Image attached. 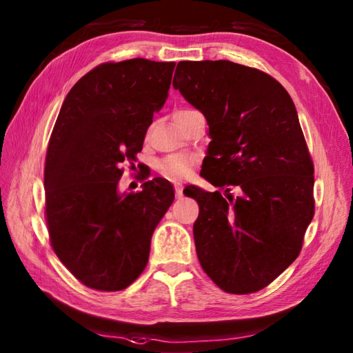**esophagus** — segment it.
<instances>
[{
	"mask_svg": "<svg viewBox=\"0 0 353 353\" xmlns=\"http://www.w3.org/2000/svg\"><path fill=\"white\" fill-rule=\"evenodd\" d=\"M183 197V191H182V186L181 185H176V199H182Z\"/></svg>",
	"mask_w": 353,
	"mask_h": 353,
	"instance_id": "1",
	"label": "esophagus"
}]
</instances>
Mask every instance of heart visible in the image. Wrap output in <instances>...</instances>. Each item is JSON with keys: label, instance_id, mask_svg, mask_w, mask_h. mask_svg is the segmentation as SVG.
Listing matches in <instances>:
<instances>
[{"label": "heart", "instance_id": "b5f03b06", "mask_svg": "<svg viewBox=\"0 0 353 353\" xmlns=\"http://www.w3.org/2000/svg\"><path fill=\"white\" fill-rule=\"evenodd\" d=\"M192 112H197V110L190 109V108L177 109L174 112V119L190 115V114H192ZM194 162H196V159H194L192 156L171 154V156H167L165 159H162L159 163H157V170H159L161 174L165 176V177L174 179V181H181V179H183V177L190 174Z\"/></svg>", "mask_w": 353, "mask_h": 353}]
</instances>
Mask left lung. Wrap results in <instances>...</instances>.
Here are the masks:
<instances>
[{
    "label": "left lung",
    "instance_id": "1",
    "mask_svg": "<svg viewBox=\"0 0 353 353\" xmlns=\"http://www.w3.org/2000/svg\"><path fill=\"white\" fill-rule=\"evenodd\" d=\"M172 86L206 117L200 174L221 191L186 186L199 203L201 268L230 294L272 283L302 250L314 216V163L290 94L270 74L229 61L177 63ZM238 185L242 196L229 194Z\"/></svg>",
    "mask_w": 353,
    "mask_h": 353
}]
</instances>
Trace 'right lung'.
Wrapping results in <instances>:
<instances>
[{"label":"right lung","instance_id":"right-lung-1","mask_svg":"<svg viewBox=\"0 0 353 353\" xmlns=\"http://www.w3.org/2000/svg\"><path fill=\"white\" fill-rule=\"evenodd\" d=\"M174 62L129 59L85 74L66 95L45 157V221L62 264L86 287L119 291L144 272L174 191L167 179L118 192L153 114L168 99Z\"/></svg>","mask_w":353,"mask_h":353}]
</instances>
